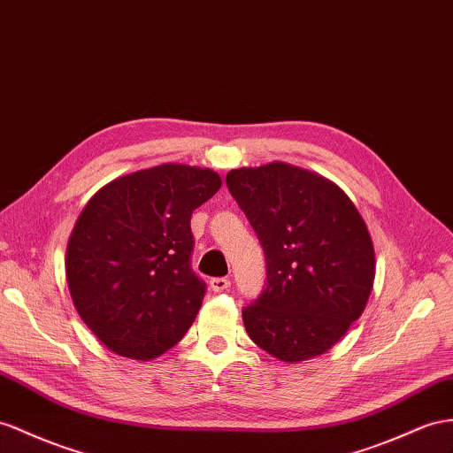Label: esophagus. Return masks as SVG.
Wrapping results in <instances>:
<instances>
[{"label":"esophagus","mask_w":453,"mask_h":453,"mask_svg":"<svg viewBox=\"0 0 453 453\" xmlns=\"http://www.w3.org/2000/svg\"><path fill=\"white\" fill-rule=\"evenodd\" d=\"M229 285H231V281L227 280V277H214V280H211V288L214 293L227 291Z\"/></svg>","instance_id":"34e87169"}]
</instances>
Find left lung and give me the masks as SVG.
I'll return each mask as SVG.
<instances>
[{
  "label": "left lung",
  "mask_w": 453,
  "mask_h": 453,
  "mask_svg": "<svg viewBox=\"0 0 453 453\" xmlns=\"http://www.w3.org/2000/svg\"><path fill=\"white\" fill-rule=\"evenodd\" d=\"M226 183L268 265L262 295L242 310L250 341L287 364L326 354L373 291L375 249L362 214L337 183L280 160L231 170Z\"/></svg>",
  "instance_id": "1"
}]
</instances>
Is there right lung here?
Returning a JSON list of instances; mask_svg holds the SVG:
<instances>
[{
  "label": "right lung",
  "mask_w": 453,
  "mask_h": 453,
  "mask_svg": "<svg viewBox=\"0 0 453 453\" xmlns=\"http://www.w3.org/2000/svg\"><path fill=\"white\" fill-rule=\"evenodd\" d=\"M219 188L211 168L166 162L103 185L80 212L66 283L80 318L111 352L149 362L193 326L204 283L191 272V214Z\"/></svg>",
  "instance_id": "obj_1"
}]
</instances>
